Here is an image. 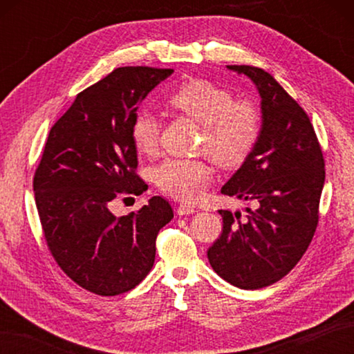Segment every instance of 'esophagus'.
I'll list each match as a JSON object with an SVG mask.
<instances>
[{
	"label": "esophagus",
	"mask_w": 354,
	"mask_h": 354,
	"mask_svg": "<svg viewBox=\"0 0 354 354\" xmlns=\"http://www.w3.org/2000/svg\"><path fill=\"white\" fill-rule=\"evenodd\" d=\"M176 213H178L179 216H187V214L196 213V209H194V207H192V205H189V204H179V205L176 207Z\"/></svg>",
	"instance_id": "esophagus-1"
}]
</instances>
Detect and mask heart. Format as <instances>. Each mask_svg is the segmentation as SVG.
<instances>
[{"mask_svg": "<svg viewBox=\"0 0 354 354\" xmlns=\"http://www.w3.org/2000/svg\"><path fill=\"white\" fill-rule=\"evenodd\" d=\"M173 108L185 112L204 126L202 149L217 162H242L259 141L261 114L250 100H234L230 89L204 79L179 86L169 99ZM161 124L152 111L142 109L132 124V140L142 153H153L160 142ZM213 169L204 160L167 158L153 169V183L171 198L193 202L204 194Z\"/></svg>", "mask_w": 354, "mask_h": 354, "instance_id": "b5f03b06", "label": "heart"}]
</instances>
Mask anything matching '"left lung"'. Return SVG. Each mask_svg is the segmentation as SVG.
<instances>
[{
    "mask_svg": "<svg viewBox=\"0 0 354 354\" xmlns=\"http://www.w3.org/2000/svg\"><path fill=\"white\" fill-rule=\"evenodd\" d=\"M250 77L261 97V132L222 193L251 201L246 219L219 209L223 230L207 251L209 265L240 289L281 280L301 260L318 225L326 170L321 146L304 109L265 70L227 65Z\"/></svg>",
    "mask_w": 354,
    "mask_h": 354,
    "instance_id": "8db88e82",
    "label": "left lung"
}]
</instances>
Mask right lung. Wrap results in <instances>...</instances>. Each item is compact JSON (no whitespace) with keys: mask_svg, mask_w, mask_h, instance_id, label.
Instances as JSON below:
<instances>
[{"mask_svg":"<svg viewBox=\"0 0 354 354\" xmlns=\"http://www.w3.org/2000/svg\"><path fill=\"white\" fill-rule=\"evenodd\" d=\"M173 70L122 66L77 94L51 127L33 178L44 237L74 283L102 297L133 289L150 272L170 204L153 196L137 213L117 217L120 193L147 185L138 165L132 124L140 103Z\"/></svg>","mask_w":354,"mask_h":354,"instance_id":"1","label":"right lung"}]
</instances>
